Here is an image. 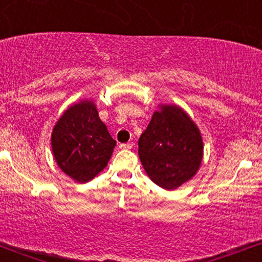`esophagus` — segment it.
Here are the masks:
<instances>
[{
    "label": "esophagus",
    "instance_id": "34e87169",
    "mask_svg": "<svg viewBox=\"0 0 262 262\" xmlns=\"http://www.w3.org/2000/svg\"><path fill=\"white\" fill-rule=\"evenodd\" d=\"M119 148H121V149H132V148H133V144H132V143H122V144H119Z\"/></svg>",
    "mask_w": 262,
    "mask_h": 262
}]
</instances>
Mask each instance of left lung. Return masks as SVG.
Masks as SVG:
<instances>
[{
    "mask_svg": "<svg viewBox=\"0 0 262 262\" xmlns=\"http://www.w3.org/2000/svg\"><path fill=\"white\" fill-rule=\"evenodd\" d=\"M138 145L144 170L152 182L165 189H175L188 181L202 161L200 130L176 106H162L152 114Z\"/></svg>",
    "mask_w": 262,
    "mask_h": 262,
    "instance_id": "8db88e82",
    "label": "left lung"
}]
</instances>
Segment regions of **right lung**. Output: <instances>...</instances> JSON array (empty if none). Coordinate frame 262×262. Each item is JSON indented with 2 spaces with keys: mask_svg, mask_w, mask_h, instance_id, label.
Returning a JSON list of instances; mask_svg holds the SVG:
<instances>
[{
  "mask_svg": "<svg viewBox=\"0 0 262 262\" xmlns=\"http://www.w3.org/2000/svg\"><path fill=\"white\" fill-rule=\"evenodd\" d=\"M52 146L60 169L75 181L87 182L106 167L116 140L95 104L86 101L62 114L54 127Z\"/></svg>",
  "mask_w": 262,
  "mask_h": 262,
  "instance_id": "right-lung-1",
  "label": "right lung"
}]
</instances>
